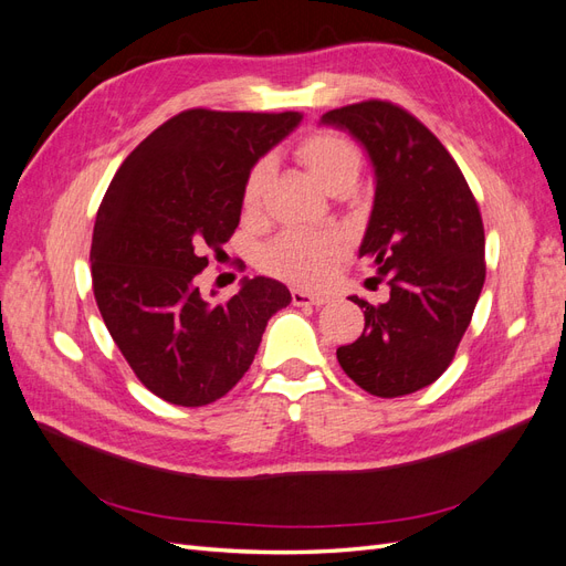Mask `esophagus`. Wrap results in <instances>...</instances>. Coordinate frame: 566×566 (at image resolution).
<instances>
[{
  "label": "esophagus",
  "mask_w": 566,
  "mask_h": 566,
  "mask_svg": "<svg viewBox=\"0 0 566 566\" xmlns=\"http://www.w3.org/2000/svg\"><path fill=\"white\" fill-rule=\"evenodd\" d=\"M328 300H331L328 295H321V293H304V290H293V304L295 306H310V304L321 306Z\"/></svg>",
  "instance_id": "esophagus-1"
}]
</instances>
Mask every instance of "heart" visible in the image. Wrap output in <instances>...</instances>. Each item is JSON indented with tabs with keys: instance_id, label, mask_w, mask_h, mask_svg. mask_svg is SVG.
I'll use <instances>...</instances> for the list:
<instances>
[{
	"instance_id": "obj_1",
	"label": "heart",
	"mask_w": 566,
	"mask_h": 566,
	"mask_svg": "<svg viewBox=\"0 0 566 566\" xmlns=\"http://www.w3.org/2000/svg\"><path fill=\"white\" fill-rule=\"evenodd\" d=\"M295 158L310 169L314 179L325 191H342L352 188L361 175L364 156L358 146L337 132H312L295 144ZM269 177V165L256 163L241 191L243 210L252 212L260 208L262 193ZM342 235L333 231L293 229L281 233L262 252V269L271 276L297 285H318L328 279L335 256L342 252Z\"/></svg>"
}]
</instances>
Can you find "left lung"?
Here are the masks:
<instances>
[{
	"mask_svg": "<svg viewBox=\"0 0 566 566\" xmlns=\"http://www.w3.org/2000/svg\"><path fill=\"white\" fill-rule=\"evenodd\" d=\"M368 150L375 205L358 256L387 281L389 300L368 304L366 325L337 349L349 378L394 399L432 385L453 361L486 279L482 212L458 163L416 115L368 98L323 115Z\"/></svg>",
	"mask_w": 566,
	"mask_h": 566,
	"instance_id": "8db88e82",
	"label": "left lung"
}]
</instances>
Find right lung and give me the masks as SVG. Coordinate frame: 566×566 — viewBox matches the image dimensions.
<instances>
[{
	"instance_id": "add662e5",
	"label": "right lung",
	"mask_w": 566,
	"mask_h": 566,
	"mask_svg": "<svg viewBox=\"0 0 566 566\" xmlns=\"http://www.w3.org/2000/svg\"><path fill=\"white\" fill-rule=\"evenodd\" d=\"M300 113L188 108L119 165L98 205L92 287L106 328L139 382L177 406L224 397L248 373L266 321L290 290L256 276L227 302H205L196 276L241 221L252 165Z\"/></svg>"
}]
</instances>
